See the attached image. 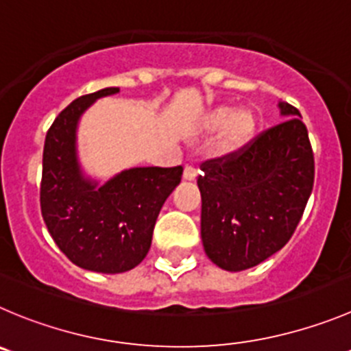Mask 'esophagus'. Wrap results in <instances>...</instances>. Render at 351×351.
<instances>
[{
    "instance_id": "obj_1",
    "label": "esophagus",
    "mask_w": 351,
    "mask_h": 351,
    "mask_svg": "<svg viewBox=\"0 0 351 351\" xmlns=\"http://www.w3.org/2000/svg\"><path fill=\"white\" fill-rule=\"evenodd\" d=\"M198 178V170L195 165H186L184 167V179L186 181H195Z\"/></svg>"
}]
</instances>
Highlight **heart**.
<instances>
[{"mask_svg": "<svg viewBox=\"0 0 351 351\" xmlns=\"http://www.w3.org/2000/svg\"><path fill=\"white\" fill-rule=\"evenodd\" d=\"M205 125L208 129H217L223 125L217 141V152L220 155H229L241 149L253 138L256 129V117L250 108L232 110L231 106L222 105L213 108L206 115Z\"/></svg>", "mask_w": 351, "mask_h": 351, "instance_id": "heart-1", "label": "heart"}]
</instances>
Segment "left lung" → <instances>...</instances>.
Segmentation results:
<instances>
[{
    "mask_svg": "<svg viewBox=\"0 0 351 351\" xmlns=\"http://www.w3.org/2000/svg\"><path fill=\"white\" fill-rule=\"evenodd\" d=\"M241 149L202 163V239L223 270L258 265L291 239L313 188L315 163L298 108Z\"/></svg>",
    "mask_w": 351,
    "mask_h": 351,
    "instance_id": "8db88e82",
    "label": "left lung"
}]
</instances>
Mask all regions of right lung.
I'll return each instance as SVG.
<instances>
[{"label":"right lung","mask_w":351,"mask_h":351,"mask_svg":"<svg viewBox=\"0 0 351 351\" xmlns=\"http://www.w3.org/2000/svg\"><path fill=\"white\" fill-rule=\"evenodd\" d=\"M119 88L73 99L48 129L43 152L41 213L66 258L86 270L128 272L152 246L160 208L181 182L182 167H136L103 186L84 178L77 162L75 131L82 113Z\"/></svg>","instance_id":"1"}]
</instances>
